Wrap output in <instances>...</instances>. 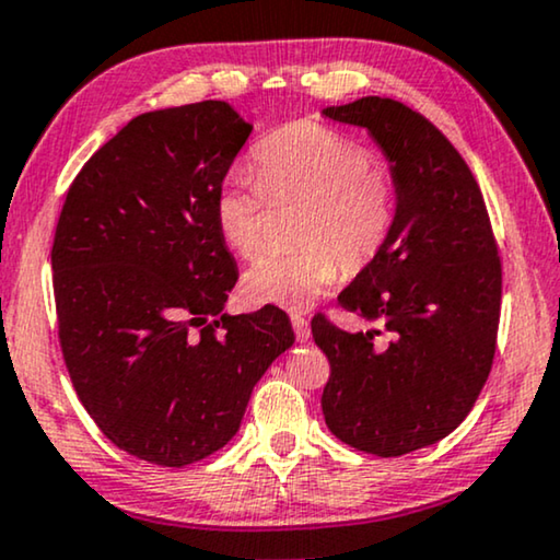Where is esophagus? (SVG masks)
Listing matches in <instances>:
<instances>
[{
  "mask_svg": "<svg viewBox=\"0 0 560 560\" xmlns=\"http://www.w3.org/2000/svg\"><path fill=\"white\" fill-rule=\"evenodd\" d=\"M292 327H294V335H296V340L300 342H304V340H310V323H307V317H302V315H292Z\"/></svg>",
  "mask_w": 560,
  "mask_h": 560,
  "instance_id": "34e87169",
  "label": "esophagus"
}]
</instances>
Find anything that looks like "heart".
Returning a JSON list of instances; mask_svg holds the SVG:
<instances>
[{
    "mask_svg": "<svg viewBox=\"0 0 560 560\" xmlns=\"http://www.w3.org/2000/svg\"><path fill=\"white\" fill-rule=\"evenodd\" d=\"M256 176H230L214 194V225L228 248L253 258L264 248L265 197L302 205L292 253H264L243 276L256 304L304 310L340 271H366L382 256L397 222V182L355 138L300 119L266 136L253 151Z\"/></svg>",
    "mask_w": 560,
    "mask_h": 560,
    "instance_id": "b5f03b06",
    "label": "heart"
}]
</instances>
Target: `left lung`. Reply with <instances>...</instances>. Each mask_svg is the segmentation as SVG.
<instances>
[{
    "label": "left lung",
    "mask_w": 560,
    "mask_h": 560,
    "mask_svg": "<svg viewBox=\"0 0 560 560\" xmlns=\"http://www.w3.org/2000/svg\"><path fill=\"white\" fill-rule=\"evenodd\" d=\"M325 117L366 128L397 182V222L378 260L338 302L382 330L325 315L312 338L330 361L323 415L350 448L397 458L451 435L487 384L502 310V260L471 168L428 117L363 96Z\"/></svg>",
    "instance_id": "obj_1"
}]
</instances>
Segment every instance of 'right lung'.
<instances>
[{
    "label": "right lung",
    "mask_w": 560,
    "mask_h": 560,
    "mask_svg": "<svg viewBox=\"0 0 560 560\" xmlns=\"http://www.w3.org/2000/svg\"><path fill=\"white\" fill-rule=\"evenodd\" d=\"M250 130L218 100L138 115L84 163L58 218L66 369L96 428L148 464L182 468L228 445L294 342L273 304L222 312L237 266L214 194Z\"/></svg>",
    "instance_id": "1"
}]
</instances>
